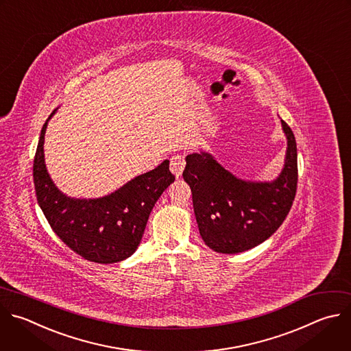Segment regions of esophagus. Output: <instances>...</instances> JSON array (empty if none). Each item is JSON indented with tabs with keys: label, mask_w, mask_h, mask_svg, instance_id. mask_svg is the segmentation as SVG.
<instances>
[{
	"label": "esophagus",
	"mask_w": 351,
	"mask_h": 351,
	"mask_svg": "<svg viewBox=\"0 0 351 351\" xmlns=\"http://www.w3.org/2000/svg\"><path fill=\"white\" fill-rule=\"evenodd\" d=\"M184 165H186L184 156L176 154V156H172V157H171V164H169V167H171L172 173H173L176 178H179V176L182 175V172H183V169H184Z\"/></svg>",
	"instance_id": "esophagus-1"
}]
</instances>
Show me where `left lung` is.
Listing matches in <instances>:
<instances>
[{"label":"left lung","mask_w":351,"mask_h":351,"mask_svg":"<svg viewBox=\"0 0 351 351\" xmlns=\"http://www.w3.org/2000/svg\"><path fill=\"white\" fill-rule=\"evenodd\" d=\"M288 147L285 164L273 182H247L224 169L209 153L186 157L183 179L204 243L219 254L248 251L282 224L298 189V150L292 130L281 120Z\"/></svg>","instance_id":"obj_1"}]
</instances>
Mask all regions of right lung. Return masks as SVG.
<instances>
[{"instance_id": "add662e5", "label": "right lung", "mask_w": 351, "mask_h": 351, "mask_svg": "<svg viewBox=\"0 0 351 351\" xmlns=\"http://www.w3.org/2000/svg\"><path fill=\"white\" fill-rule=\"evenodd\" d=\"M49 119L41 130L33 164L37 201L49 226L71 251L89 262L107 265L130 258L142 241L154 204L175 180L169 161L101 198H70L47 172L44 136Z\"/></svg>"}]
</instances>
